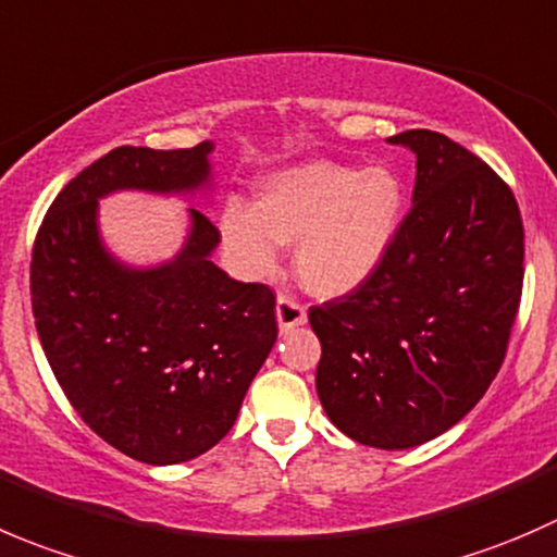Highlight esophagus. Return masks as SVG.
I'll use <instances>...</instances> for the list:
<instances>
[{
	"instance_id": "obj_1",
	"label": "esophagus",
	"mask_w": 557,
	"mask_h": 557,
	"mask_svg": "<svg viewBox=\"0 0 557 557\" xmlns=\"http://www.w3.org/2000/svg\"><path fill=\"white\" fill-rule=\"evenodd\" d=\"M276 322H278L281 333H286V330H292V327H297V324L306 322V308H302L297 300H292V297L281 295L276 300Z\"/></svg>"
}]
</instances>
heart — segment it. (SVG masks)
<instances>
[{"label":"heart","instance_id":"b5f03b06","mask_svg":"<svg viewBox=\"0 0 557 557\" xmlns=\"http://www.w3.org/2000/svg\"><path fill=\"white\" fill-rule=\"evenodd\" d=\"M406 184L387 164L311 159L260 181L255 206L219 216L224 255L244 278L276 273L278 246H295V276L317 297L366 284L398 240Z\"/></svg>","mask_w":557,"mask_h":557}]
</instances>
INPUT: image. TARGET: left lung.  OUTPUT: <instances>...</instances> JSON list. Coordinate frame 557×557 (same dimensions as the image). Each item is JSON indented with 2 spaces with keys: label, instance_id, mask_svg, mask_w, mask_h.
Segmentation results:
<instances>
[{
  "label": "left lung",
  "instance_id": "left-lung-1",
  "mask_svg": "<svg viewBox=\"0 0 557 557\" xmlns=\"http://www.w3.org/2000/svg\"><path fill=\"white\" fill-rule=\"evenodd\" d=\"M417 157L414 197L376 273L313 306L317 395L357 444L411 449L479 404L522 292L520 208L493 168L431 129L387 137Z\"/></svg>",
  "mask_w": 557,
  "mask_h": 557
}]
</instances>
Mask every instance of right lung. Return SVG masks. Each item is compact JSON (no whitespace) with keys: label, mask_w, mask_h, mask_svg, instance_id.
<instances>
[{"label":"right lung","mask_w":557,"mask_h":557,"mask_svg":"<svg viewBox=\"0 0 557 557\" xmlns=\"http://www.w3.org/2000/svg\"><path fill=\"white\" fill-rule=\"evenodd\" d=\"M211 151L113 148L59 191L32 255V311L59 387L99 438L148 466L222 442L278 335L273 292L213 265L219 230L197 208L157 265L119 260L99 233V200L115 191L208 195Z\"/></svg>","instance_id":"obj_1"}]
</instances>
